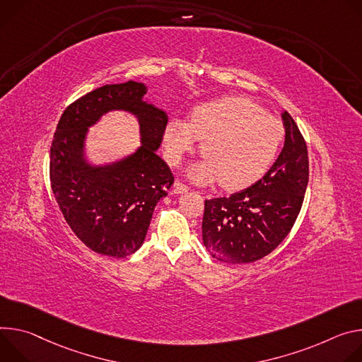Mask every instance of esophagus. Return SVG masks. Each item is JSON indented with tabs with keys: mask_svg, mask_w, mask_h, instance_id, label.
Wrapping results in <instances>:
<instances>
[{
	"mask_svg": "<svg viewBox=\"0 0 362 362\" xmlns=\"http://www.w3.org/2000/svg\"><path fill=\"white\" fill-rule=\"evenodd\" d=\"M174 191H175L177 194H185V192L189 191V188H188L187 185H184L182 182H175V184H174Z\"/></svg>",
	"mask_w": 362,
	"mask_h": 362,
	"instance_id": "1",
	"label": "esophagus"
}]
</instances>
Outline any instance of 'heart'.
<instances>
[{
  "label": "heart",
  "mask_w": 362,
  "mask_h": 362,
  "mask_svg": "<svg viewBox=\"0 0 362 362\" xmlns=\"http://www.w3.org/2000/svg\"><path fill=\"white\" fill-rule=\"evenodd\" d=\"M285 128L280 120L245 98L227 96L198 105L189 122L171 119L163 142L171 165L181 163L198 139L204 159L188 168V177L199 185L220 181L226 189H243L269 171L274 163Z\"/></svg>",
  "instance_id": "b5f03b06"
}]
</instances>
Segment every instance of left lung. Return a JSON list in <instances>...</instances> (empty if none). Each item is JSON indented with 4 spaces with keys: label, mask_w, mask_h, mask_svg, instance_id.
<instances>
[{
    "label": "left lung",
    "mask_w": 362,
    "mask_h": 362,
    "mask_svg": "<svg viewBox=\"0 0 362 362\" xmlns=\"http://www.w3.org/2000/svg\"><path fill=\"white\" fill-rule=\"evenodd\" d=\"M285 145L262 180L230 197L206 199L203 243L224 263L256 262L272 253L293 227L309 180L305 139L284 110Z\"/></svg>",
    "instance_id": "8db88e82"
}]
</instances>
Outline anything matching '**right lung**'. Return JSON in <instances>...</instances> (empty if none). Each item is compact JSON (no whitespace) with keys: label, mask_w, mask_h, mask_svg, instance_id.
<instances>
[{"label":"right lung","mask_w":362,"mask_h":362,"mask_svg":"<svg viewBox=\"0 0 362 362\" xmlns=\"http://www.w3.org/2000/svg\"><path fill=\"white\" fill-rule=\"evenodd\" d=\"M146 92L134 80L92 90L63 112L52 142L50 181L57 204L73 233L103 256L127 257L144 245L153 209L174 182L156 155L168 116L144 100ZM113 110L136 116L141 145L124 158L95 165L86 149L88 128Z\"/></svg>","instance_id":"add662e5"}]
</instances>
